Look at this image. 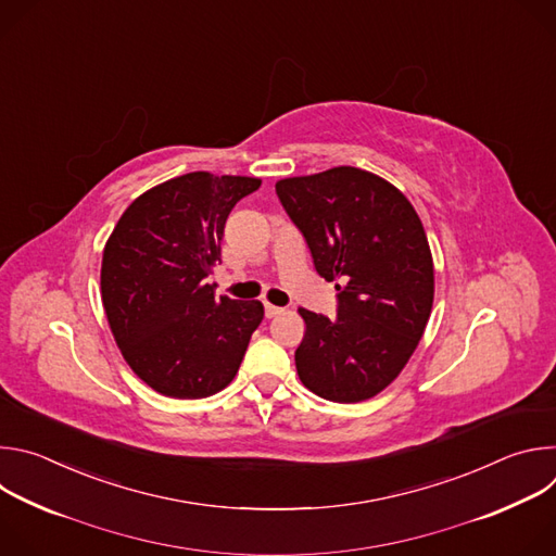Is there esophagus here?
Returning a JSON list of instances; mask_svg holds the SVG:
<instances>
[{"instance_id":"34e87169","label":"esophagus","mask_w":556,"mask_h":556,"mask_svg":"<svg viewBox=\"0 0 556 556\" xmlns=\"http://www.w3.org/2000/svg\"><path fill=\"white\" fill-rule=\"evenodd\" d=\"M264 312H266L268 319H273V316H277V314H281V312H283V307L273 305V303H266V305H264Z\"/></svg>"}]
</instances>
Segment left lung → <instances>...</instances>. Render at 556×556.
Masks as SVG:
<instances>
[{
  "mask_svg": "<svg viewBox=\"0 0 556 556\" xmlns=\"http://www.w3.org/2000/svg\"><path fill=\"white\" fill-rule=\"evenodd\" d=\"M275 189L316 273L339 290L337 319L299 309L296 374L326 401H367L403 371L431 316L425 226L399 189L356 167L286 178Z\"/></svg>",
  "mask_w": 556,
  "mask_h": 556,
  "instance_id": "left-lung-1",
  "label": "left lung"
}]
</instances>
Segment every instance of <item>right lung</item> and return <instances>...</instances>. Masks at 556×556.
<instances>
[{
	"label": "right lung",
	"mask_w": 556,
	"mask_h": 556,
	"mask_svg": "<svg viewBox=\"0 0 556 556\" xmlns=\"http://www.w3.org/2000/svg\"><path fill=\"white\" fill-rule=\"evenodd\" d=\"M260 178L193 172L138 195L103 251L101 296L116 345L134 374L172 399H206L237 374L262 301L215 296L232 206Z\"/></svg>",
	"instance_id": "right-lung-1"
}]
</instances>
